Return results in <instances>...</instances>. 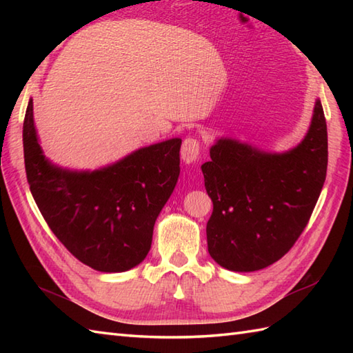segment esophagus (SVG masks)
<instances>
[{
	"label": "esophagus",
	"instance_id": "34e87169",
	"mask_svg": "<svg viewBox=\"0 0 353 353\" xmlns=\"http://www.w3.org/2000/svg\"><path fill=\"white\" fill-rule=\"evenodd\" d=\"M181 156L185 163H192L199 159L200 156V144L197 139L194 138H186L181 148Z\"/></svg>",
	"mask_w": 353,
	"mask_h": 353
}]
</instances>
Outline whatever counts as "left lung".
Instances as JSON below:
<instances>
[{"mask_svg": "<svg viewBox=\"0 0 353 353\" xmlns=\"http://www.w3.org/2000/svg\"><path fill=\"white\" fill-rule=\"evenodd\" d=\"M201 165L214 211L208 252L230 272H256L287 253L301 236L323 188L327 129L317 99L305 138L288 152H265L219 138Z\"/></svg>", "mask_w": 353, "mask_h": 353, "instance_id": "obj_1", "label": "left lung"}]
</instances>
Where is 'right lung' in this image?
Masks as SVG:
<instances>
[{
  "label": "right lung",
  "mask_w": 353,
  "mask_h": 353,
  "mask_svg": "<svg viewBox=\"0 0 353 353\" xmlns=\"http://www.w3.org/2000/svg\"><path fill=\"white\" fill-rule=\"evenodd\" d=\"M30 191L59 241L97 272L121 273L152 247L157 215L181 174V138L134 150L99 170H70L45 157L33 100L22 129Z\"/></svg>",
  "instance_id": "add662e5"
}]
</instances>
